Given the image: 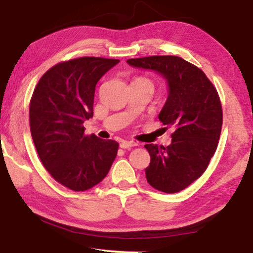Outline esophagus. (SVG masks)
Segmentation results:
<instances>
[{
  "label": "esophagus",
  "instance_id": "1",
  "mask_svg": "<svg viewBox=\"0 0 253 253\" xmlns=\"http://www.w3.org/2000/svg\"><path fill=\"white\" fill-rule=\"evenodd\" d=\"M136 142L134 141H121V143H120V147H121L122 149H129V148H133L136 146Z\"/></svg>",
  "mask_w": 253,
  "mask_h": 253
}]
</instances>
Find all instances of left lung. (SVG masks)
Returning <instances> with one entry per match:
<instances>
[{"instance_id":"1","label":"left lung","mask_w":253,"mask_h":253,"mask_svg":"<svg viewBox=\"0 0 253 253\" xmlns=\"http://www.w3.org/2000/svg\"><path fill=\"white\" fill-rule=\"evenodd\" d=\"M126 63L156 70L168 83V98L158 118L175 132L168 147L144 146L151 158L146 178L160 192H180L204 173L216 151L223 123L217 90L202 69L180 57L150 56Z\"/></svg>"}]
</instances>
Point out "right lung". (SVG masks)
I'll list each match as a JSON object with an SVG mask.
<instances>
[{"mask_svg": "<svg viewBox=\"0 0 253 253\" xmlns=\"http://www.w3.org/2000/svg\"><path fill=\"white\" fill-rule=\"evenodd\" d=\"M119 59L81 57L52 66L33 90L29 120L36 150L51 177L75 192L104 179L119 143L86 135L93 117L95 86Z\"/></svg>", "mask_w": 253, "mask_h": 253, "instance_id": "obj_1", "label": "right lung"}]
</instances>
